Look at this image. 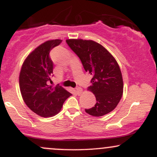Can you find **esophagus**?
Listing matches in <instances>:
<instances>
[{
	"label": "esophagus",
	"instance_id": "obj_1",
	"mask_svg": "<svg viewBox=\"0 0 157 157\" xmlns=\"http://www.w3.org/2000/svg\"><path fill=\"white\" fill-rule=\"evenodd\" d=\"M75 91H76L77 95H80L82 92V89H81V88L77 87V88H76V90H75Z\"/></svg>",
	"mask_w": 157,
	"mask_h": 157
}]
</instances>
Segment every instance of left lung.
I'll use <instances>...</instances> for the list:
<instances>
[{"mask_svg": "<svg viewBox=\"0 0 157 157\" xmlns=\"http://www.w3.org/2000/svg\"><path fill=\"white\" fill-rule=\"evenodd\" d=\"M66 43L80 59L85 71L92 76L88 90L94 94L97 102L85 109L86 112L101 117L112 111L123 93V80L117 60L104 46L91 40L68 39Z\"/></svg>", "mask_w": 157, "mask_h": 157, "instance_id": "1", "label": "left lung"}]
</instances>
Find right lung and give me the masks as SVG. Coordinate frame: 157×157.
Segmentation results:
<instances>
[{
    "label": "right lung",
    "mask_w": 157,
    "mask_h": 157,
    "mask_svg": "<svg viewBox=\"0 0 157 157\" xmlns=\"http://www.w3.org/2000/svg\"><path fill=\"white\" fill-rule=\"evenodd\" d=\"M62 40H50L40 44L24 60L19 76V86L23 101L33 112L43 117H53L60 111L65 100L71 95L57 85L47 84L53 73L49 52Z\"/></svg>",
    "instance_id": "obj_1"
}]
</instances>
